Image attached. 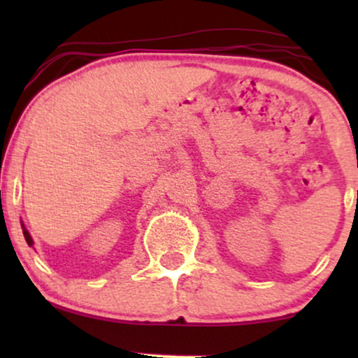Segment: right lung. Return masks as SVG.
Masks as SVG:
<instances>
[{"label": "right lung", "instance_id": "1", "mask_svg": "<svg viewBox=\"0 0 358 358\" xmlns=\"http://www.w3.org/2000/svg\"><path fill=\"white\" fill-rule=\"evenodd\" d=\"M22 229H23V236H24V241H27V244H28V245H34V239H31L30 232L27 231V227H24L23 224H22Z\"/></svg>", "mask_w": 358, "mask_h": 358}]
</instances>
